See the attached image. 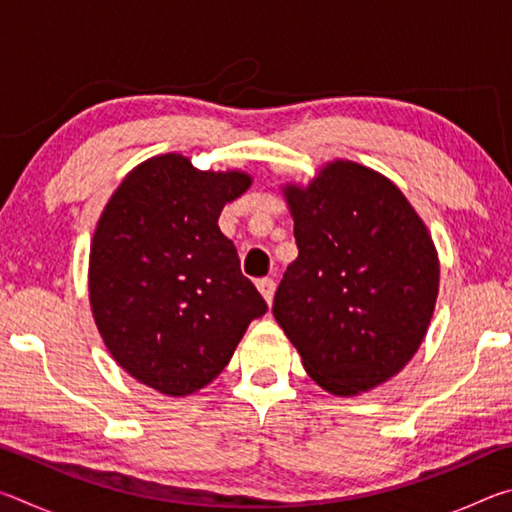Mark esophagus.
<instances>
[{"instance_id": "obj_1", "label": "esophagus", "mask_w": 512, "mask_h": 512, "mask_svg": "<svg viewBox=\"0 0 512 512\" xmlns=\"http://www.w3.org/2000/svg\"><path fill=\"white\" fill-rule=\"evenodd\" d=\"M257 289H259V293H262L268 305H271L273 296H275V280H271V277H262V280H257Z\"/></svg>"}]
</instances>
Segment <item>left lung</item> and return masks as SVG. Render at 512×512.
<instances>
[{
  "label": "left lung",
  "instance_id": "1",
  "mask_svg": "<svg viewBox=\"0 0 512 512\" xmlns=\"http://www.w3.org/2000/svg\"><path fill=\"white\" fill-rule=\"evenodd\" d=\"M298 257L273 316L309 377L357 395L395 377L418 352L438 298L427 225L391 180L350 160L307 187L284 185Z\"/></svg>",
  "mask_w": 512,
  "mask_h": 512
}]
</instances>
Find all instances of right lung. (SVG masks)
I'll return each mask as SVG.
<instances>
[{
  "instance_id": "right-lung-1",
  "label": "right lung",
  "mask_w": 512,
  "mask_h": 512,
  "mask_svg": "<svg viewBox=\"0 0 512 512\" xmlns=\"http://www.w3.org/2000/svg\"><path fill=\"white\" fill-rule=\"evenodd\" d=\"M244 171H201L164 153L121 180L90 246V305L106 348L153 391L183 397L228 366L250 320L266 314L219 230Z\"/></svg>"
}]
</instances>
